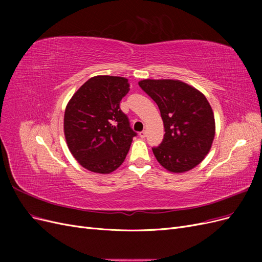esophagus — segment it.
<instances>
[{"label":"esophagus","mask_w":262,"mask_h":262,"mask_svg":"<svg viewBox=\"0 0 262 262\" xmlns=\"http://www.w3.org/2000/svg\"><path fill=\"white\" fill-rule=\"evenodd\" d=\"M139 136H140V138H142V139H144L145 137H146V132L143 130V131H141L140 133H139Z\"/></svg>","instance_id":"1"}]
</instances>
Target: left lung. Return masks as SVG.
Segmentation results:
<instances>
[{
    "label": "left lung",
    "instance_id": "1",
    "mask_svg": "<svg viewBox=\"0 0 262 262\" xmlns=\"http://www.w3.org/2000/svg\"><path fill=\"white\" fill-rule=\"evenodd\" d=\"M139 85L160 108L165 134L152 147L164 168L188 171L209 153L215 121L208 99L194 87L176 80H143Z\"/></svg>",
    "mask_w": 262,
    "mask_h": 262
}]
</instances>
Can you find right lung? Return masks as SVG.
<instances>
[{
  "label": "right lung",
  "instance_id": "add662e5",
  "mask_svg": "<svg viewBox=\"0 0 262 262\" xmlns=\"http://www.w3.org/2000/svg\"><path fill=\"white\" fill-rule=\"evenodd\" d=\"M130 91L124 77L90 78L73 95L64 113L69 149L84 168L109 173L120 166L137 137L120 101Z\"/></svg>",
  "mask_w": 262,
  "mask_h": 262
}]
</instances>
